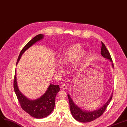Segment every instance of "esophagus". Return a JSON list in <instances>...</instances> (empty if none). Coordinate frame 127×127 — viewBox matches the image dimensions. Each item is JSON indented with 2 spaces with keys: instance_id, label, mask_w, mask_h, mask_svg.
Here are the masks:
<instances>
[{
  "instance_id": "34e87169",
  "label": "esophagus",
  "mask_w": 127,
  "mask_h": 127,
  "mask_svg": "<svg viewBox=\"0 0 127 127\" xmlns=\"http://www.w3.org/2000/svg\"><path fill=\"white\" fill-rule=\"evenodd\" d=\"M61 88L64 89H67V86L65 84H63L61 86Z\"/></svg>"
}]
</instances>
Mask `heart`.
Returning <instances> with one entry per match:
<instances>
[{
    "mask_svg": "<svg viewBox=\"0 0 127 127\" xmlns=\"http://www.w3.org/2000/svg\"><path fill=\"white\" fill-rule=\"evenodd\" d=\"M85 51L82 50L81 46L74 44L72 45L66 49L60 57V63L57 64V70L62 71L64 70L62 64H68L73 61L72 67L74 70H77L86 56Z\"/></svg>",
    "mask_w": 127,
    "mask_h": 127,
    "instance_id": "heart-1",
    "label": "heart"
}]
</instances>
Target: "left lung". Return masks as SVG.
<instances>
[{"mask_svg":"<svg viewBox=\"0 0 127 127\" xmlns=\"http://www.w3.org/2000/svg\"><path fill=\"white\" fill-rule=\"evenodd\" d=\"M102 46H101V55L105 58L106 59L110 60L112 62V59L109 52L107 50L106 47L103 42H101ZM112 67L114 68L113 64H112ZM113 93L112 94L109 99L106 102V103L103 105L98 110H95L93 111H84V110L81 109L80 107L77 106L73 100L72 99L69 94L68 95V97L69 100V104H70V111L72 115V116L73 118L76 120L77 121L81 122V123H89L95 119L100 117L103 113L104 112L105 110L109 104L110 102L112 99Z\"/></svg>","mask_w":127,"mask_h":127,"instance_id":"1","label":"left lung"}]
</instances>
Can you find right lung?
Returning <instances> with one entry per match:
<instances>
[{
  "label": "right lung",
  "instance_id": "obj_1",
  "mask_svg": "<svg viewBox=\"0 0 127 127\" xmlns=\"http://www.w3.org/2000/svg\"><path fill=\"white\" fill-rule=\"evenodd\" d=\"M44 38V35L40 34L36 35L24 47L17 59L16 65L23 53L30 47L32 46ZM14 89L18 100L22 109L35 118H43L49 116L53 112L55 104V97L60 90L58 85L50 84L45 93L40 97L34 100H31L24 95L19 89L17 83L16 70L14 80Z\"/></svg>",
  "mask_w": 127,
  "mask_h": 127
}]
</instances>
